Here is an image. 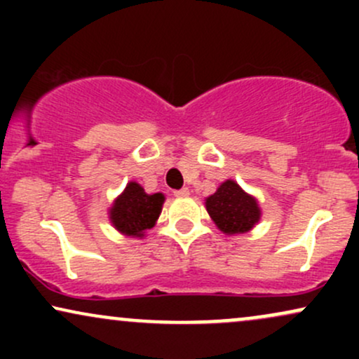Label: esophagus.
Instances as JSON below:
<instances>
[{"label": "esophagus", "mask_w": 359, "mask_h": 359, "mask_svg": "<svg viewBox=\"0 0 359 359\" xmlns=\"http://www.w3.org/2000/svg\"><path fill=\"white\" fill-rule=\"evenodd\" d=\"M174 196H177V197H187L189 196V189L187 187L179 189V191L174 192Z\"/></svg>", "instance_id": "1"}]
</instances>
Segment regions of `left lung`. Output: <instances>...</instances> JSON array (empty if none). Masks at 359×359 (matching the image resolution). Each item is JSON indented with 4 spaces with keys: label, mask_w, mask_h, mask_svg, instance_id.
I'll return each instance as SVG.
<instances>
[{
    "label": "left lung",
    "mask_w": 359,
    "mask_h": 359,
    "mask_svg": "<svg viewBox=\"0 0 359 359\" xmlns=\"http://www.w3.org/2000/svg\"><path fill=\"white\" fill-rule=\"evenodd\" d=\"M205 209L226 234L250 231L259 219L257 201L248 196L234 180H226L212 196L205 199Z\"/></svg>",
    "instance_id": "1"
}]
</instances>
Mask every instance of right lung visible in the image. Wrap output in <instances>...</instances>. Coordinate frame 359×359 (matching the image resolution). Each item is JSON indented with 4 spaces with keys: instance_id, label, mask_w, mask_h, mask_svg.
Here are the masks:
<instances>
[{
    "instance_id": "obj_1",
    "label": "right lung",
    "mask_w": 359,
    "mask_h": 359,
    "mask_svg": "<svg viewBox=\"0 0 359 359\" xmlns=\"http://www.w3.org/2000/svg\"><path fill=\"white\" fill-rule=\"evenodd\" d=\"M163 201V194H147L142 185L130 182L111 208L109 217L118 231L142 238L158 219Z\"/></svg>"
}]
</instances>
